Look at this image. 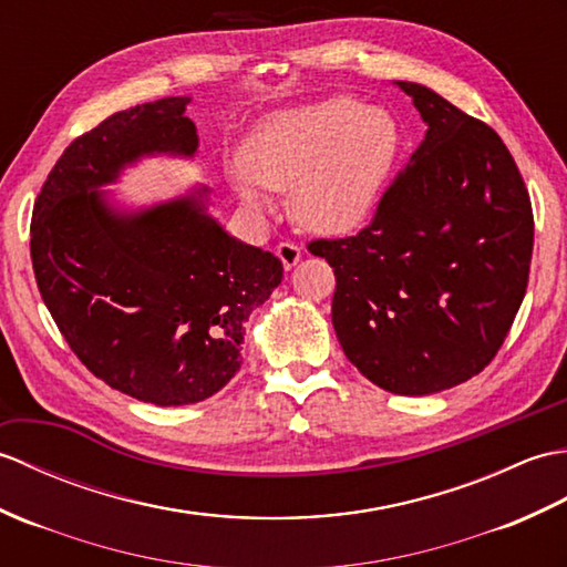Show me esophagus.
I'll use <instances>...</instances> for the list:
<instances>
[{
    "label": "esophagus",
    "instance_id": "esophagus-1",
    "mask_svg": "<svg viewBox=\"0 0 567 567\" xmlns=\"http://www.w3.org/2000/svg\"><path fill=\"white\" fill-rule=\"evenodd\" d=\"M276 255H279L286 269H293L300 259V247L296 243H281L279 247H276Z\"/></svg>",
    "mask_w": 567,
    "mask_h": 567
}]
</instances>
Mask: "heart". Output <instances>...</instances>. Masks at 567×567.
I'll return each mask as SVG.
<instances>
[{
    "mask_svg": "<svg viewBox=\"0 0 567 567\" xmlns=\"http://www.w3.org/2000/svg\"><path fill=\"white\" fill-rule=\"evenodd\" d=\"M398 147L400 131L388 111L339 94L257 123L237 155L233 186L251 208L267 206L261 188H291L300 228L347 235L371 218Z\"/></svg>",
    "mask_w": 567,
    "mask_h": 567,
    "instance_id": "b5f03b06",
    "label": "heart"
}]
</instances>
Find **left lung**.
Instances as JSON below:
<instances>
[{"instance_id": "left-lung-1", "label": "left lung", "mask_w": 567, "mask_h": 567, "mask_svg": "<svg viewBox=\"0 0 567 567\" xmlns=\"http://www.w3.org/2000/svg\"><path fill=\"white\" fill-rule=\"evenodd\" d=\"M426 123L422 145L351 237L312 240L334 269L332 324L347 359L398 395H430L495 359L529 284L534 210L487 123L398 82Z\"/></svg>"}]
</instances>
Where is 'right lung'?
<instances>
[{"label": "right lung", "instance_id": "1", "mask_svg": "<svg viewBox=\"0 0 567 567\" xmlns=\"http://www.w3.org/2000/svg\"><path fill=\"white\" fill-rule=\"evenodd\" d=\"M186 104L131 106L72 141L31 218L38 291L70 349L106 385L162 408L206 400L240 371L243 324L284 276L196 198L125 216L96 192L143 155L192 157Z\"/></svg>", "mask_w": 567, "mask_h": 567}]
</instances>
